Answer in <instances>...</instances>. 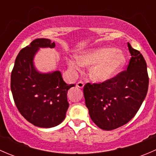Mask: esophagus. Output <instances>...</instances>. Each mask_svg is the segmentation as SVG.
Wrapping results in <instances>:
<instances>
[{"label":"esophagus","instance_id":"esophagus-1","mask_svg":"<svg viewBox=\"0 0 156 156\" xmlns=\"http://www.w3.org/2000/svg\"><path fill=\"white\" fill-rule=\"evenodd\" d=\"M76 86H77V87H79V88H81V89H82V88L84 87V83L82 82V81H79V82L77 83Z\"/></svg>","mask_w":156,"mask_h":156}]
</instances>
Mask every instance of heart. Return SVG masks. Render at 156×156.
Segmentation results:
<instances>
[{
    "label": "heart",
    "instance_id": "1",
    "mask_svg": "<svg viewBox=\"0 0 156 156\" xmlns=\"http://www.w3.org/2000/svg\"><path fill=\"white\" fill-rule=\"evenodd\" d=\"M126 61V56L121 50L111 47H102L82 52L78 58H67L66 63L74 74L81 72L84 66H90V80L97 83H104L115 76Z\"/></svg>",
    "mask_w": 156,
    "mask_h": 156
}]
</instances>
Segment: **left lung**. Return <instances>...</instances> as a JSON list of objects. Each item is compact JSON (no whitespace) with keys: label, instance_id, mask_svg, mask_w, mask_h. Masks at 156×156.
Wrapping results in <instances>:
<instances>
[{"label":"left lung","instance_id":"left-lung-1","mask_svg":"<svg viewBox=\"0 0 156 156\" xmlns=\"http://www.w3.org/2000/svg\"><path fill=\"white\" fill-rule=\"evenodd\" d=\"M131 59L126 71L106 82L87 83L85 104L93 122L112 130L131 120L145 100L149 86L147 66L143 55L127 43Z\"/></svg>","mask_w":156,"mask_h":156}]
</instances>
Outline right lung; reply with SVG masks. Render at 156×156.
Segmentation results:
<instances>
[{
  "instance_id": "obj_1",
  "label": "right lung",
  "mask_w": 156,
  "mask_h": 156,
  "mask_svg": "<svg viewBox=\"0 0 156 156\" xmlns=\"http://www.w3.org/2000/svg\"><path fill=\"white\" fill-rule=\"evenodd\" d=\"M48 38H37L20 50L11 73V91L22 115L34 126L50 128L65 119L69 108L67 93L75 84L63 81L59 70L41 72L34 66L40 48H54Z\"/></svg>"
}]
</instances>
